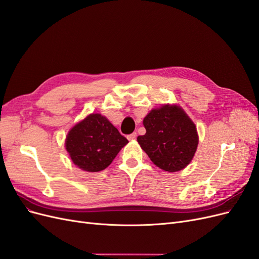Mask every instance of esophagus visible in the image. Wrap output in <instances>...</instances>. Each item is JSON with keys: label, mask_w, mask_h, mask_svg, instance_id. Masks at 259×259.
<instances>
[{"label": "esophagus", "mask_w": 259, "mask_h": 259, "mask_svg": "<svg viewBox=\"0 0 259 259\" xmlns=\"http://www.w3.org/2000/svg\"><path fill=\"white\" fill-rule=\"evenodd\" d=\"M136 136H137L136 133H133V134H131V135L127 136V139H128V140H134V139L136 138Z\"/></svg>", "instance_id": "obj_1"}]
</instances>
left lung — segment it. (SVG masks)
I'll list each match as a JSON object with an SVG mask.
<instances>
[{
    "label": "left lung",
    "instance_id": "8db88e82",
    "mask_svg": "<svg viewBox=\"0 0 259 259\" xmlns=\"http://www.w3.org/2000/svg\"><path fill=\"white\" fill-rule=\"evenodd\" d=\"M146 134L137 137L143 150L156 166L178 171L189 164L197 151V127L182 107L164 105L152 109L144 119Z\"/></svg>",
    "mask_w": 259,
    "mask_h": 259
}]
</instances>
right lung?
Returning a JSON list of instances; mask_svg holds the SVG:
<instances>
[{"instance_id": "1", "label": "right lung", "mask_w": 259, "mask_h": 259, "mask_svg": "<svg viewBox=\"0 0 259 259\" xmlns=\"http://www.w3.org/2000/svg\"><path fill=\"white\" fill-rule=\"evenodd\" d=\"M127 143L106 116L92 113L69 131L65 145L77 167L100 171L110 165Z\"/></svg>"}]
</instances>
